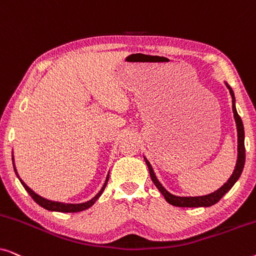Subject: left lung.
Segmentation results:
<instances>
[{
    "label": "left lung",
    "instance_id": "1",
    "mask_svg": "<svg viewBox=\"0 0 256 256\" xmlns=\"http://www.w3.org/2000/svg\"><path fill=\"white\" fill-rule=\"evenodd\" d=\"M227 88H228L230 96H232V110L234 114V120H236V130H238V160L236 168H234V171L232 176L228 178V180L226 182L225 184L222 185V188H218V190L212 192V194H206V196H198V197H180V196H174L170 194L169 191L166 190V188L163 186L162 184L160 183V180H157L155 172H154L152 164L149 163V160L144 157V160L148 166L150 177H152V180L154 184L156 185V188L160 191V194L164 196L166 200L169 202V204L174 206H178V208H208V206L214 205L216 202H218L220 199H222L224 196H225L227 192H228L230 188H233V185L236 183V180H239L241 176V172L244 170V160H246V152H244V124L242 120L238 114L236 108V96H234V93L232 88L228 84L225 82Z\"/></svg>",
    "mask_w": 256,
    "mask_h": 256
}]
</instances>
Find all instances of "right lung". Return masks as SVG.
<instances>
[{"mask_svg":"<svg viewBox=\"0 0 256 256\" xmlns=\"http://www.w3.org/2000/svg\"><path fill=\"white\" fill-rule=\"evenodd\" d=\"M12 166H14V170H15V174L16 176L18 177V180L22 185L26 188L28 194L31 196V198L34 199V202H37L38 205L42 206V208H44L45 210H48V211H54V212H62V213H71V212H80V211H84V210H87L90 208V206H92L94 202L98 200V198L100 197L101 194H102V192L104 190V188H106V185L108 183V178H110V172H108L107 177H106V180H104V183L102 185V188H101V190L98 192V194L94 196V197L90 199L88 202H79V204H68V202H54V200H48L46 198H43L42 196L37 194L36 192L31 190V188L28 186V185L24 183V182L20 180L18 174H17V170H16V166H15V163H14V155H12Z\"/></svg>","mask_w":256,"mask_h":256,"instance_id":"obj_1","label":"right lung"}]
</instances>
